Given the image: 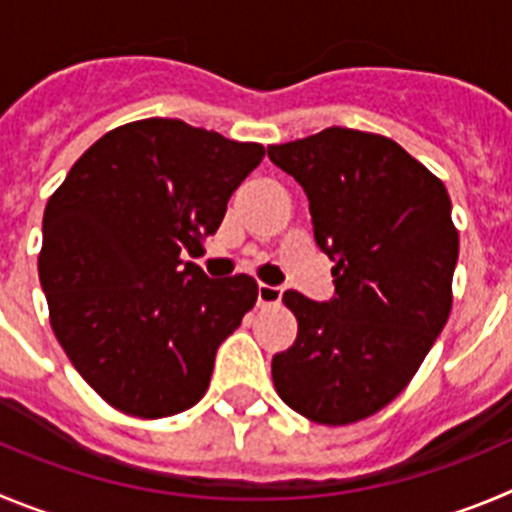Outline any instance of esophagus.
<instances>
[{
    "label": "esophagus",
    "mask_w": 512,
    "mask_h": 512,
    "mask_svg": "<svg viewBox=\"0 0 512 512\" xmlns=\"http://www.w3.org/2000/svg\"><path fill=\"white\" fill-rule=\"evenodd\" d=\"M280 298H283V288L278 285H257V306H278Z\"/></svg>",
    "instance_id": "obj_1"
}]
</instances>
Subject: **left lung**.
Wrapping results in <instances>:
<instances>
[{
	"instance_id": "8db88e82",
	"label": "left lung",
	"mask_w": 512,
	"mask_h": 512,
	"mask_svg": "<svg viewBox=\"0 0 512 512\" xmlns=\"http://www.w3.org/2000/svg\"><path fill=\"white\" fill-rule=\"evenodd\" d=\"M308 196L334 298L285 290L298 321L273 382L313 423L347 426L398 398L451 311L459 234L444 183L390 137L329 127L267 147Z\"/></svg>"
}]
</instances>
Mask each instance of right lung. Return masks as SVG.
<instances>
[{"label":"right lung","mask_w":512,"mask_h":512,"mask_svg":"<svg viewBox=\"0 0 512 512\" xmlns=\"http://www.w3.org/2000/svg\"><path fill=\"white\" fill-rule=\"evenodd\" d=\"M265 158L181 119H140L96 140L48 199L38 273L71 365L137 418L188 411L219 344L255 306L250 275L211 280L201 250Z\"/></svg>","instance_id":"add662e5"}]
</instances>
